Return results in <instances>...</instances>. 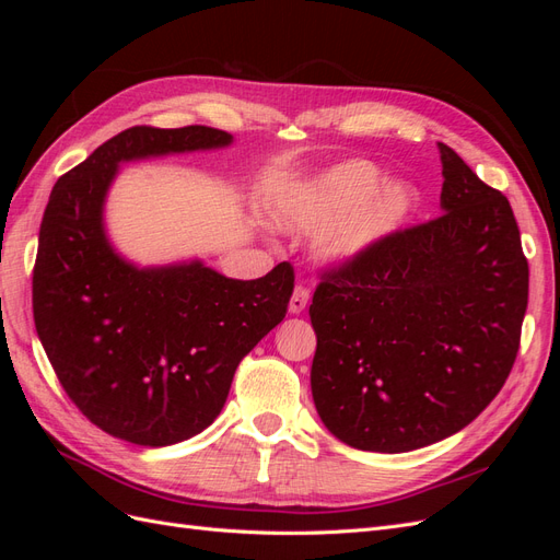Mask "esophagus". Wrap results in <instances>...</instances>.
I'll use <instances>...</instances> for the list:
<instances>
[{"instance_id":"obj_1","label":"esophagus","mask_w":560,"mask_h":560,"mask_svg":"<svg viewBox=\"0 0 560 560\" xmlns=\"http://www.w3.org/2000/svg\"><path fill=\"white\" fill-rule=\"evenodd\" d=\"M308 299H311V290H308V287L296 284V290H294V294H292V299H290V313L299 315V313L306 311Z\"/></svg>"}]
</instances>
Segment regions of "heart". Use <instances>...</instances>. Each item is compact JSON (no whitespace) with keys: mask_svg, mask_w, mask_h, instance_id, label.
<instances>
[{"mask_svg":"<svg viewBox=\"0 0 560 560\" xmlns=\"http://www.w3.org/2000/svg\"><path fill=\"white\" fill-rule=\"evenodd\" d=\"M383 186V175L369 161H348L313 182L301 184L280 208V224L292 231H322L327 259L343 261L378 243L404 224L413 208V191L404 184Z\"/></svg>","mask_w":560,"mask_h":560,"instance_id":"b5f03b06","label":"heart"}]
</instances>
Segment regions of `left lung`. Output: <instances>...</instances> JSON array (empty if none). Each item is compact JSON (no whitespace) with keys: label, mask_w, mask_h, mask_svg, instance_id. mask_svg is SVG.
<instances>
[{"label":"left lung","mask_w":560,"mask_h":560,"mask_svg":"<svg viewBox=\"0 0 560 560\" xmlns=\"http://www.w3.org/2000/svg\"><path fill=\"white\" fill-rule=\"evenodd\" d=\"M442 214L319 268L311 303L315 409L360 451L460 432L516 362L528 259L510 200L446 144Z\"/></svg>","instance_id":"1"}]
</instances>
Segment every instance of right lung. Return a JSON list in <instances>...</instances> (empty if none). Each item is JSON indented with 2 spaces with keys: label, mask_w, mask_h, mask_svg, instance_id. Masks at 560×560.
<instances>
[{
  "label": "right lung",
  "mask_w": 560,
  "mask_h": 560,
  "mask_svg": "<svg viewBox=\"0 0 560 560\" xmlns=\"http://www.w3.org/2000/svg\"><path fill=\"white\" fill-rule=\"evenodd\" d=\"M229 142L208 126H132L65 173L44 210L32 270L39 341L77 409L130 444L171 446L206 430L235 369L290 306V261L259 280L198 261L138 270L105 238L103 200L118 163Z\"/></svg>",
  "instance_id": "1"
}]
</instances>
